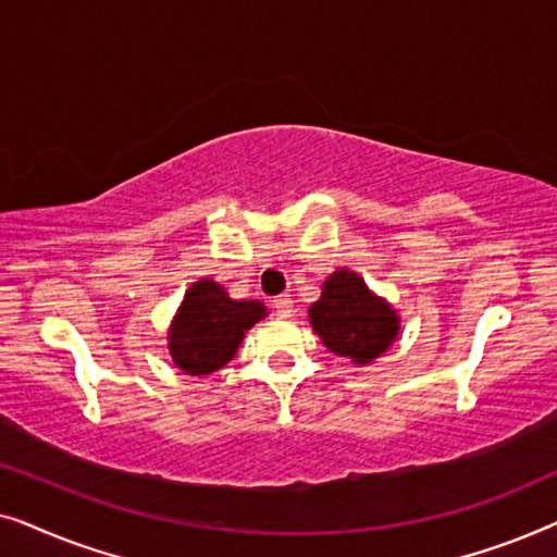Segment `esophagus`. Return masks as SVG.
Returning <instances> with one entry per match:
<instances>
[{
    "mask_svg": "<svg viewBox=\"0 0 557 557\" xmlns=\"http://www.w3.org/2000/svg\"><path fill=\"white\" fill-rule=\"evenodd\" d=\"M273 311H276V317L281 319L292 317V299H288V294H281L273 299Z\"/></svg>",
    "mask_w": 557,
    "mask_h": 557,
    "instance_id": "obj_1",
    "label": "esophagus"
}]
</instances>
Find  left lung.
<instances>
[{"label": "left lung", "mask_w": 557, "mask_h": 557, "mask_svg": "<svg viewBox=\"0 0 557 557\" xmlns=\"http://www.w3.org/2000/svg\"><path fill=\"white\" fill-rule=\"evenodd\" d=\"M309 319L332 352L360 364L375 360L398 337V317L391 304L372 296L364 281L345 269L326 278Z\"/></svg>", "instance_id": "left-lung-1"}]
</instances>
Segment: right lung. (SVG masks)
I'll return each mask as SVG.
<instances>
[{
  "instance_id": "obj_1",
  "label": "right lung",
  "mask_w": 557,
  "mask_h": 557,
  "mask_svg": "<svg viewBox=\"0 0 557 557\" xmlns=\"http://www.w3.org/2000/svg\"><path fill=\"white\" fill-rule=\"evenodd\" d=\"M258 319H263L261 301H233L215 281H197L172 324V360L189 375H210L231 360Z\"/></svg>"
}]
</instances>
